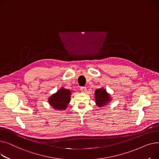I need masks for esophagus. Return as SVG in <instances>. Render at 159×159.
Returning a JSON list of instances; mask_svg holds the SVG:
<instances>
[{
  "mask_svg": "<svg viewBox=\"0 0 159 159\" xmlns=\"http://www.w3.org/2000/svg\"><path fill=\"white\" fill-rule=\"evenodd\" d=\"M80 91H81V92H82V93H84V92H86V87H84V86H83V87H81L80 88Z\"/></svg>",
  "mask_w": 159,
  "mask_h": 159,
  "instance_id": "34e87169",
  "label": "esophagus"
}]
</instances>
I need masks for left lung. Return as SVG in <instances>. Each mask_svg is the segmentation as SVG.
<instances>
[{"label":"left lung","instance_id":"1","mask_svg":"<svg viewBox=\"0 0 159 159\" xmlns=\"http://www.w3.org/2000/svg\"><path fill=\"white\" fill-rule=\"evenodd\" d=\"M95 102L98 107H102L109 103L111 101L110 95L107 93L105 89H97L95 91Z\"/></svg>","mask_w":159,"mask_h":159}]
</instances>
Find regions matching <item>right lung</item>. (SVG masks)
Wrapping results in <instances>:
<instances>
[{
	"label": "right lung",
	"mask_w": 159,
	"mask_h": 159,
	"mask_svg": "<svg viewBox=\"0 0 159 159\" xmlns=\"http://www.w3.org/2000/svg\"><path fill=\"white\" fill-rule=\"evenodd\" d=\"M71 95L70 90L62 88L48 98V102L53 109L65 110L70 102Z\"/></svg>",
	"instance_id": "obj_1"
}]
</instances>
